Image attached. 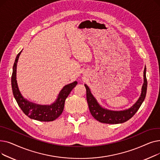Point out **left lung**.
<instances>
[{"mask_svg": "<svg viewBox=\"0 0 160 160\" xmlns=\"http://www.w3.org/2000/svg\"><path fill=\"white\" fill-rule=\"evenodd\" d=\"M86 89V97L89 111L94 118L98 121L106 124H119L127 121L135 115L146 97L147 89V80L146 77V67L144 69V83L142 87L141 97L138 101L130 108L124 111H111L100 106L97 100L91 94L89 88L84 84Z\"/></svg>", "mask_w": 160, "mask_h": 160, "instance_id": "1", "label": "left lung"}]
</instances>
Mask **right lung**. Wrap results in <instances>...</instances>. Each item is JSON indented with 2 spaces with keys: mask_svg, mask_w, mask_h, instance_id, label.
Here are the masks:
<instances>
[{
  "mask_svg": "<svg viewBox=\"0 0 160 160\" xmlns=\"http://www.w3.org/2000/svg\"><path fill=\"white\" fill-rule=\"evenodd\" d=\"M21 52L22 50L17 55L13 67L12 87L13 96L21 110L30 119L45 122L52 121L56 119L62 113L65 99L68 97L74 87L77 84V82L75 81L64 86L59 94L56 102L51 105L43 106L28 102L21 95L16 80L17 63H18V59Z\"/></svg>",
  "mask_w": 160,
  "mask_h": 160,
  "instance_id": "obj_1",
  "label": "right lung"
}]
</instances>
